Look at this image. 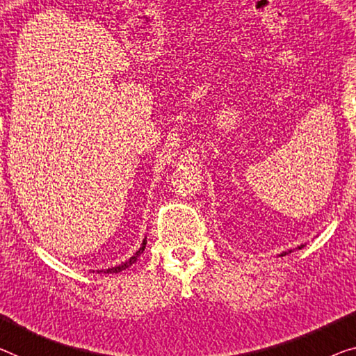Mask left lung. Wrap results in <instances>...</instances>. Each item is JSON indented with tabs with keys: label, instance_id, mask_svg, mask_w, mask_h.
<instances>
[{
	"label": "left lung",
	"instance_id": "obj_1",
	"mask_svg": "<svg viewBox=\"0 0 356 356\" xmlns=\"http://www.w3.org/2000/svg\"><path fill=\"white\" fill-rule=\"evenodd\" d=\"M300 248H304V245H299V247H298V248H293V250H286V251H282V253H280V254H278V256H286L288 253H293V251H294V250H300Z\"/></svg>",
	"mask_w": 356,
	"mask_h": 356
}]
</instances>
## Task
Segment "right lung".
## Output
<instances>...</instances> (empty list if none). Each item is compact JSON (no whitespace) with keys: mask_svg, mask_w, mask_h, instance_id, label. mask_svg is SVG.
Masks as SVG:
<instances>
[{"mask_svg":"<svg viewBox=\"0 0 356 356\" xmlns=\"http://www.w3.org/2000/svg\"><path fill=\"white\" fill-rule=\"evenodd\" d=\"M145 248H146V237L143 238V243H141V247L135 251V253L130 256V258L127 259V261H124V262H121V264L119 266H114V267H109V269H105V270H97L98 273H118V272H122V270H125V269H129L130 266L132 264H135L136 261L140 259V256L143 254V251H145Z\"/></svg>","mask_w":356,"mask_h":356,"instance_id":"add662e5","label":"right lung"}]
</instances>
